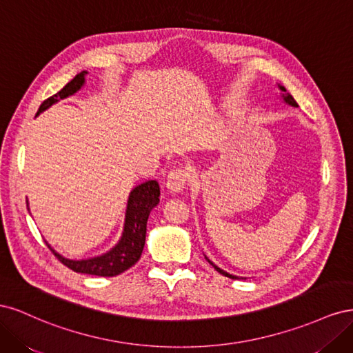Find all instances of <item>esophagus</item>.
Returning a JSON list of instances; mask_svg holds the SVG:
<instances>
[{
	"label": "esophagus",
	"instance_id": "esophagus-1",
	"mask_svg": "<svg viewBox=\"0 0 353 353\" xmlns=\"http://www.w3.org/2000/svg\"><path fill=\"white\" fill-rule=\"evenodd\" d=\"M190 179V172L187 168H174L170 169V172L168 174V181H166V187L169 191L172 193H181L188 183Z\"/></svg>",
	"mask_w": 353,
	"mask_h": 353
}]
</instances>
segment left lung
<instances>
[{"mask_svg": "<svg viewBox=\"0 0 353 353\" xmlns=\"http://www.w3.org/2000/svg\"><path fill=\"white\" fill-rule=\"evenodd\" d=\"M279 88L283 91V95H281V97H283V100L287 103V104H290V105H293V108H296V105H297V103L294 101V99L292 97V95L290 94H288L287 91H285V88L284 87H281V85H279ZM205 258H206V261L213 266V268H215L219 274H222V275H225V276H228V279H232V280H239L240 279V276H237V275H232V274H228V272H225V271H223V270H221L219 268V266H216L215 263H213L212 261H209V258H208V256H205ZM241 279H243V276H241Z\"/></svg>", "mask_w": 353, "mask_h": 353, "instance_id": "obj_1", "label": "left lung"}]
</instances>
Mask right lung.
Instances as JSON below:
<instances>
[{
  "mask_svg": "<svg viewBox=\"0 0 353 353\" xmlns=\"http://www.w3.org/2000/svg\"><path fill=\"white\" fill-rule=\"evenodd\" d=\"M85 74L87 72H81L74 77L70 82H68L57 94L52 97L47 99L41 104V108L37 114L48 109L50 105L57 103L73 95L79 91L85 83ZM160 196V188L157 181H145V183L137 185L128 199L126 213H125V223H123V232L121 240L112 250L104 253L101 256H95V258L82 259V261H72L63 258L54 249L48 244L50 250L54 253L56 258L66 265L74 272L81 274H90V275H99V276H116L126 270L134 266L138 259L141 258V253L145 243V231H147V219L148 215L154 206H157ZM26 205H29L26 200Z\"/></svg>",
  "mask_w": 353,
  "mask_h": 353,
  "instance_id": "right-lung-1",
  "label": "right lung"
}]
</instances>
